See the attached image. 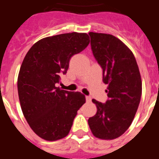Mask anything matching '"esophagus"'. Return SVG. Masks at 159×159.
Returning a JSON list of instances; mask_svg holds the SVG:
<instances>
[{
	"mask_svg": "<svg viewBox=\"0 0 159 159\" xmlns=\"http://www.w3.org/2000/svg\"><path fill=\"white\" fill-rule=\"evenodd\" d=\"M86 101L88 102H91V101H92V98L90 96H86Z\"/></svg>",
	"mask_w": 159,
	"mask_h": 159,
	"instance_id": "1",
	"label": "esophagus"
}]
</instances>
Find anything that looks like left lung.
Segmentation results:
<instances>
[{
  "label": "left lung",
  "instance_id": "8db88e82",
  "mask_svg": "<svg viewBox=\"0 0 159 159\" xmlns=\"http://www.w3.org/2000/svg\"><path fill=\"white\" fill-rule=\"evenodd\" d=\"M94 57L102 68L107 84L105 103L92 99L97 112L88 125L95 137L111 140L119 138L131 124L139 105L142 80L137 62L129 48L116 36L89 32Z\"/></svg>",
  "mask_w": 159,
  "mask_h": 159
}]
</instances>
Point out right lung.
Segmentation results:
<instances>
[{
	"instance_id": "add662e5",
	"label": "right lung",
	"mask_w": 159,
	"mask_h": 159,
	"mask_svg": "<svg viewBox=\"0 0 159 159\" xmlns=\"http://www.w3.org/2000/svg\"><path fill=\"white\" fill-rule=\"evenodd\" d=\"M87 33L71 32L43 38L32 46L20 68L17 89L25 119L39 137L57 141L66 137L85 102L80 92L60 89L71 57L89 44Z\"/></svg>"
}]
</instances>
